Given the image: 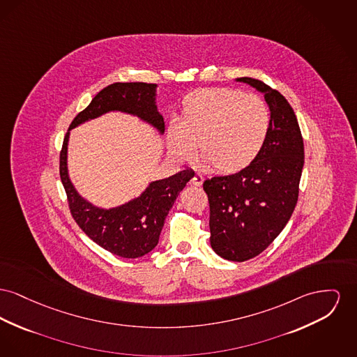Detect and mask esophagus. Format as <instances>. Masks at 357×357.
I'll use <instances>...</instances> for the list:
<instances>
[{
    "mask_svg": "<svg viewBox=\"0 0 357 357\" xmlns=\"http://www.w3.org/2000/svg\"><path fill=\"white\" fill-rule=\"evenodd\" d=\"M202 182H204V176H202L201 174H195V175L192 176V179H191V183H192L194 186H201Z\"/></svg>",
    "mask_w": 357,
    "mask_h": 357,
    "instance_id": "esophagus-1",
    "label": "esophagus"
}]
</instances>
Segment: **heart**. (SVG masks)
<instances>
[{"mask_svg": "<svg viewBox=\"0 0 357 357\" xmlns=\"http://www.w3.org/2000/svg\"><path fill=\"white\" fill-rule=\"evenodd\" d=\"M271 126L268 105L256 94L229 87L201 89L183 101L181 126L169 130V146L179 159L195 153L224 175L240 172L257 159Z\"/></svg>", "mask_w": 357, "mask_h": 357, "instance_id": "obj_1", "label": "heart"}]
</instances>
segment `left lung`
Wrapping results in <instances>:
<instances>
[{
  "label": "left lung",
  "instance_id": "left-lung-1",
  "mask_svg": "<svg viewBox=\"0 0 357 357\" xmlns=\"http://www.w3.org/2000/svg\"><path fill=\"white\" fill-rule=\"evenodd\" d=\"M264 93L271 112L267 142L250 167L204 182L210 208V244L221 257L245 261L283 231L299 195L303 137L289 101L268 84L243 77Z\"/></svg>",
  "mask_w": 357,
  "mask_h": 357
}]
</instances>
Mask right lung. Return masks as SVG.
I'll use <instances>...</instances> for the list:
<instances>
[{"label": "right lung", "mask_w": 357, "mask_h": 357, "mask_svg": "<svg viewBox=\"0 0 357 357\" xmlns=\"http://www.w3.org/2000/svg\"><path fill=\"white\" fill-rule=\"evenodd\" d=\"M155 87V84L144 82L109 84L75 116L68 129L109 110H121L139 116L163 132L165 121L156 109ZM67 142L68 132L59 155V174L68 209L78 227L100 247L120 257L135 259L152 251L158 245L168 211L178 194L194 176V171L183 169L169 178L152 182L139 198L120 208L98 209L81 198L68 179Z\"/></svg>", "instance_id": "right-lung-1"}]
</instances>
